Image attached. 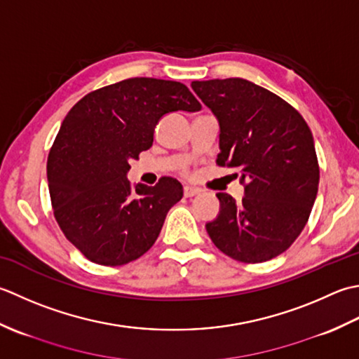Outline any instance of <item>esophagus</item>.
<instances>
[{
    "label": "esophagus",
    "mask_w": 359,
    "mask_h": 359,
    "mask_svg": "<svg viewBox=\"0 0 359 359\" xmlns=\"http://www.w3.org/2000/svg\"><path fill=\"white\" fill-rule=\"evenodd\" d=\"M200 192H201V190L198 187H192V186H186L184 187V196H187V198H190V196L198 195Z\"/></svg>",
    "instance_id": "1"
}]
</instances>
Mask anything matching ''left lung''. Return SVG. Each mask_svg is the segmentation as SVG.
Returning a JSON list of instances; mask_svg holds the SVG:
<instances>
[{
  "label": "left lung",
  "mask_w": 359,
  "mask_h": 359,
  "mask_svg": "<svg viewBox=\"0 0 359 359\" xmlns=\"http://www.w3.org/2000/svg\"><path fill=\"white\" fill-rule=\"evenodd\" d=\"M220 123L217 164L240 169L245 196L217 194L222 209L206 224L223 254L262 263L285 252L305 228L319 186L310 127L294 107L245 79L192 82Z\"/></svg>",
  "instance_id": "8db88e82"
}]
</instances>
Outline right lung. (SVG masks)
I'll return each instance as SVG.
<instances>
[{"instance_id": "add662e5", "label": "right lung", "mask_w": 359, "mask_h": 359, "mask_svg": "<svg viewBox=\"0 0 359 359\" xmlns=\"http://www.w3.org/2000/svg\"><path fill=\"white\" fill-rule=\"evenodd\" d=\"M200 108L186 85L151 77L99 88L71 108L49 151L48 182L58 226L88 260L127 265L155 243L182 186L172 177L133 186L128 163L151 147L164 114Z\"/></svg>"}]
</instances>
